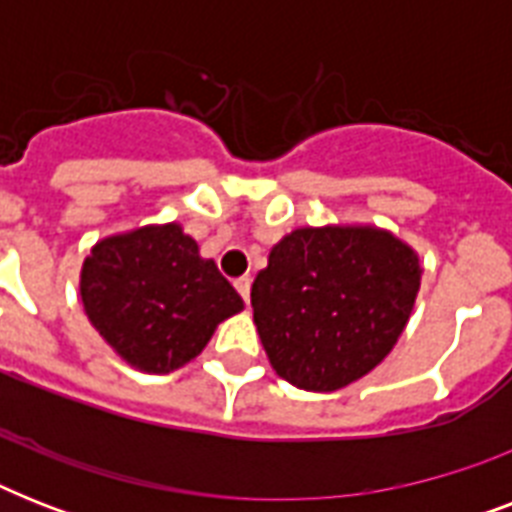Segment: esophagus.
Masks as SVG:
<instances>
[{
    "instance_id": "esophagus-1",
    "label": "esophagus",
    "mask_w": 512,
    "mask_h": 512,
    "mask_svg": "<svg viewBox=\"0 0 512 512\" xmlns=\"http://www.w3.org/2000/svg\"><path fill=\"white\" fill-rule=\"evenodd\" d=\"M233 287H236V292L244 297V303H249V289H252V279H249V276H241V279L233 281Z\"/></svg>"
}]
</instances>
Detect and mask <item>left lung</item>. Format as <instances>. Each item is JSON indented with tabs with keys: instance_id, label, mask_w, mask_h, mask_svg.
I'll return each instance as SVG.
<instances>
[{
	"instance_id": "obj_1",
	"label": "left lung",
	"mask_w": 512,
	"mask_h": 512,
	"mask_svg": "<svg viewBox=\"0 0 512 512\" xmlns=\"http://www.w3.org/2000/svg\"><path fill=\"white\" fill-rule=\"evenodd\" d=\"M420 257L372 225L297 228L252 284L257 335L279 377L340 390L388 356L420 292Z\"/></svg>"
}]
</instances>
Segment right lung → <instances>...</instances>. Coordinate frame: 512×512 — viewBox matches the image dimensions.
Wrapping results in <instances>:
<instances>
[{"label":"right lung","instance_id":"right-lung-1","mask_svg":"<svg viewBox=\"0 0 512 512\" xmlns=\"http://www.w3.org/2000/svg\"><path fill=\"white\" fill-rule=\"evenodd\" d=\"M82 303L100 337L140 372L167 374L196 358L215 327L244 308L177 223L108 236L82 265Z\"/></svg>","mask_w":512,"mask_h":512}]
</instances>
